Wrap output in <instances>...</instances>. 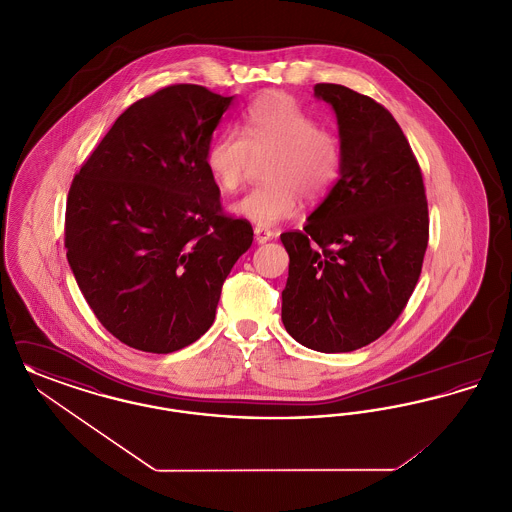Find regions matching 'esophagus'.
Instances as JSON below:
<instances>
[{
    "label": "esophagus",
    "mask_w": 512,
    "mask_h": 512,
    "mask_svg": "<svg viewBox=\"0 0 512 512\" xmlns=\"http://www.w3.org/2000/svg\"><path fill=\"white\" fill-rule=\"evenodd\" d=\"M272 236H274L272 230L255 226V240H257V244H267L268 240H272Z\"/></svg>",
    "instance_id": "34e87169"
}]
</instances>
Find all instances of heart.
I'll return each mask as SVG.
<instances>
[{
    "label": "heart",
    "instance_id": "b5f03b06",
    "mask_svg": "<svg viewBox=\"0 0 512 512\" xmlns=\"http://www.w3.org/2000/svg\"><path fill=\"white\" fill-rule=\"evenodd\" d=\"M265 157L267 184L232 205L238 217L261 228L295 217L301 197L311 203L326 199L343 169L340 136L280 90L253 99L238 132H224L211 142L205 165L220 192L232 194L244 184L253 161Z\"/></svg>",
    "mask_w": 512,
    "mask_h": 512
}]
</instances>
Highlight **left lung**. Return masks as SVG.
<instances>
[{
	"mask_svg": "<svg viewBox=\"0 0 512 512\" xmlns=\"http://www.w3.org/2000/svg\"><path fill=\"white\" fill-rule=\"evenodd\" d=\"M340 124L343 169L290 255L282 322L322 353L361 349L386 334L418 282L430 236L420 165L390 111L341 84H317Z\"/></svg>",
	"mask_w": 512,
	"mask_h": 512,
	"instance_id": "1",
	"label": "left lung"
}]
</instances>
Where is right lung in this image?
<instances>
[{"mask_svg":"<svg viewBox=\"0 0 512 512\" xmlns=\"http://www.w3.org/2000/svg\"><path fill=\"white\" fill-rule=\"evenodd\" d=\"M230 103L205 86H165L132 103L74 174L67 259L96 318L128 347L172 353L199 340L253 242L205 165Z\"/></svg>","mask_w":512,"mask_h":512,"instance_id":"add662e5","label":"right lung"}]
</instances>
